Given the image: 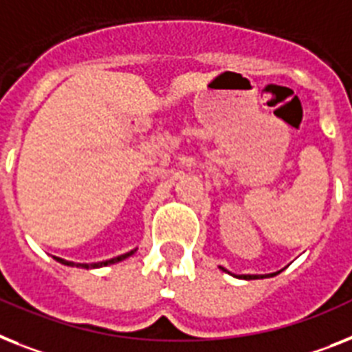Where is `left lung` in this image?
<instances>
[{"label": "left lung", "mask_w": 352, "mask_h": 352, "mask_svg": "<svg viewBox=\"0 0 352 352\" xmlns=\"http://www.w3.org/2000/svg\"><path fill=\"white\" fill-rule=\"evenodd\" d=\"M225 272H226V270H225ZM245 277H248V275H245Z\"/></svg>", "instance_id": "1"}]
</instances>
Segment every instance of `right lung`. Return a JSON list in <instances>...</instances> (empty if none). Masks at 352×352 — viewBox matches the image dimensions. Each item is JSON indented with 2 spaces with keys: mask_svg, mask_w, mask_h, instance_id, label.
Masks as SVG:
<instances>
[{
  "mask_svg": "<svg viewBox=\"0 0 352 352\" xmlns=\"http://www.w3.org/2000/svg\"><path fill=\"white\" fill-rule=\"evenodd\" d=\"M133 252H135V250H133ZM133 252H129V254H124V255H118V257H115V259L104 261V263L91 264V266H89V264H80V266H82V268H100V266H107V264H115V263H118V261L126 259V257H129V255H133ZM63 263H65V264H72V266H74V263H66V261H63Z\"/></svg>",
  "mask_w": 352,
  "mask_h": 352,
  "instance_id": "add662e5",
  "label": "right lung"
}]
</instances>
